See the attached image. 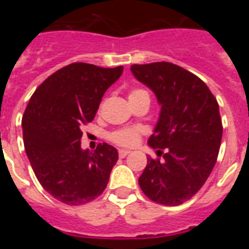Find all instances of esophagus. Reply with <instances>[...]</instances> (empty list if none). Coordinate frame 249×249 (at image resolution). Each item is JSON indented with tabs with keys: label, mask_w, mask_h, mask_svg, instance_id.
<instances>
[{
	"label": "esophagus",
	"mask_w": 249,
	"mask_h": 249,
	"mask_svg": "<svg viewBox=\"0 0 249 249\" xmlns=\"http://www.w3.org/2000/svg\"><path fill=\"white\" fill-rule=\"evenodd\" d=\"M118 155H120L121 158H124L127 155H129V151H127V149H120V151H118Z\"/></svg>",
	"instance_id": "1"
}]
</instances>
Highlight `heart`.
I'll return each instance as SVG.
<instances>
[{
  "label": "heart",
  "mask_w": 249,
  "mask_h": 249,
  "mask_svg": "<svg viewBox=\"0 0 249 249\" xmlns=\"http://www.w3.org/2000/svg\"><path fill=\"white\" fill-rule=\"evenodd\" d=\"M143 94H147L146 91L143 89H133V91L129 93V98L138 97V96H143ZM141 135V129L137 128V127H131V128H123L118 129V131L113 132L109 135V140L114 143L120 144V146L123 147H132L135 146L136 143L140 140Z\"/></svg>",
  "instance_id": "heart-1"
}]
</instances>
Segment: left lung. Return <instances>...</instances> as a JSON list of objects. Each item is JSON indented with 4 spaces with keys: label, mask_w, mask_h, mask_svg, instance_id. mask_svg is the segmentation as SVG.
<instances>
[{
    "label": "left lung",
    "mask_w": 249,
    "mask_h": 249,
    "mask_svg": "<svg viewBox=\"0 0 249 249\" xmlns=\"http://www.w3.org/2000/svg\"><path fill=\"white\" fill-rule=\"evenodd\" d=\"M160 106L148 146L164 160L147 157L141 190L157 203L178 206L192 198L210 177L218 157L222 121L218 103L206 83L169 62L131 66Z\"/></svg>",
    "instance_id": "8db88e82"
}]
</instances>
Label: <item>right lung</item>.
I'll list each match as a JSON object with an SVG mask.
<instances>
[{"instance_id":"right-lung-1","label":"right lung","mask_w":249,"mask_h":249,"mask_svg":"<svg viewBox=\"0 0 249 249\" xmlns=\"http://www.w3.org/2000/svg\"><path fill=\"white\" fill-rule=\"evenodd\" d=\"M123 67L72 63L61 68L32 94L22 117L26 155L41 186L70 206L97 198L118 160L113 146L82 149L81 127L96 116L109 86Z\"/></svg>"}]
</instances>
